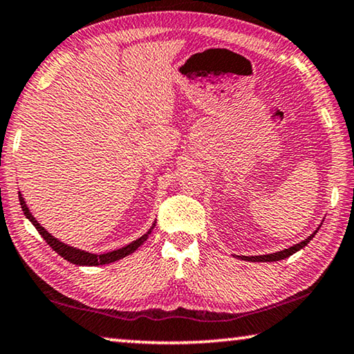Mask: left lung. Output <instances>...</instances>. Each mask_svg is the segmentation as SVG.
Listing matches in <instances>:
<instances>
[{"label":"left lung","instance_id":"8db88e82","mask_svg":"<svg viewBox=\"0 0 354 354\" xmlns=\"http://www.w3.org/2000/svg\"><path fill=\"white\" fill-rule=\"evenodd\" d=\"M319 227H322V223H319L318 228L315 230V232H313V233L310 234V236L306 238L304 241H301V243H298V244L291 245V248H288V249H283V250H280V252H276V254L255 255V257H244V255H241L239 258H241V260H245V261H279V260H285V258H288L290 255L296 254V252L301 250L302 248H306V245L312 241V238L315 236L317 232L319 230Z\"/></svg>","mask_w":354,"mask_h":354}]
</instances>
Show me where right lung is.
Returning <instances> with one entry per match:
<instances>
[{
	"label": "right lung",
	"instance_id": "add662e5",
	"mask_svg": "<svg viewBox=\"0 0 354 354\" xmlns=\"http://www.w3.org/2000/svg\"><path fill=\"white\" fill-rule=\"evenodd\" d=\"M19 200H20V206H21V211H24V214L26 216L28 221H30L32 225L36 227L39 234H41V236L46 239V243L50 245V248H52L56 252V254L63 257L64 260L74 263V265H77V266H99V265H109V263L121 260V258H124L127 255H131L132 252H136L140 248V245H142L145 241L148 239L149 233L153 232V228L156 227V223H153V227H151L148 232L143 234V236H140L138 239L132 241L131 244L124 245V248L111 250V252H105V254H91V252L72 248V245H69V244L61 243L59 239H56L55 236H52V234H50L47 230L36 221V217L31 214L30 207L26 206V201L24 198V195H21L20 192H19Z\"/></svg>",
	"mask_w": 354,
	"mask_h": 354
}]
</instances>
